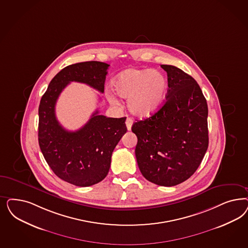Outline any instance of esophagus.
I'll return each mask as SVG.
<instances>
[{"mask_svg":"<svg viewBox=\"0 0 248 248\" xmlns=\"http://www.w3.org/2000/svg\"><path fill=\"white\" fill-rule=\"evenodd\" d=\"M132 123H133V121H132V120H131L130 118H127V120H126V126H127V128H128V130H131V127H132Z\"/></svg>","mask_w":248,"mask_h":248,"instance_id":"obj_1","label":"esophagus"}]
</instances>
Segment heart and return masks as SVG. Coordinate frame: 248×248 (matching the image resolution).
I'll use <instances>...</instances> for the list:
<instances>
[{
  "instance_id": "heart-1",
  "label": "heart",
  "mask_w": 248,
  "mask_h": 248,
  "mask_svg": "<svg viewBox=\"0 0 248 248\" xmlns=\"http://www.w3.org/2000/svg\"><path fill=\"white\" fill-rule=\"evenodd\" d=\"M112 88L118 96L128 99L129 112L138 117H150L160 109L168 91L166 77L158 70L128 68L112 80ZM112 104L118 102L108 96Z\"/></svg>"
}]
</instances>
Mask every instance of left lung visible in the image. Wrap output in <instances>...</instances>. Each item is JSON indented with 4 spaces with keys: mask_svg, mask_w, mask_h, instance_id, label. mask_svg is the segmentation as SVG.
<instances>
[{
    "mask_svg": "<svg viewBox=\"0 0 248 248\" xmlns=\"http://www.w3.org/2000/svg\"><path fill=\"white\" fill-rule=\"evenodd\" d=\"M168 76L166 100L150 118L138 120L137 162L145 179L160 186L182 184L196 171L207 151L208 107L190 75L160 65Z\"/></svg>",
    "mask_w": 248,
    "mask_h": 248,
    "instance_id": "left-lung-1",
    "label": "left lung"
}]
</instances>
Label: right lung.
<instances>
[{"label": "right lung", "mask_w": 248, "mask_h": 248, "mask_svg": "<svg viewBox=\"0 0 248 248\" xmlns=\"http://www.w3.org/2000/svg\"><path fill=\"white\" fill-rule=\"evenodd\" d=\"M108 66L97 61L70 64L56 74L41 98L38 109L41 152L57 177L76 186H91L108 175L112 152L127 132L126 118H108L96 110L85 126L69 131L56 120V101L72 81L87 84L103 93Z\"/></svg>", "instance_id": "add662e5"}]
</instances>
